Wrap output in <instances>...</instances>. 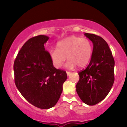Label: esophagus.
I'll use <instances>...</instances> for the list:
<instances>
[{
    "label": "esophagus",
    "mask_w": 127,
    "mask_h": 127,
    "mask_svg": "<svg viewBox=\"0 0 127 127\" xmlns=\"http://www.w3.org/2000/svg\"><path fill=\"white\" fill-rule=\"evenodd\" d=\"M66 73H67V76H69L70 75L71 73L70 72H66Z\"/></svg>",
    "instance_id": "esophagus-1"
}]
</instances>
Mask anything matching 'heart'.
Returning <instances> with one entry per match:
<instances>
[{
  "label": "heart",
  "mask_w": 127,
  "mask_h": 127,
  "mask_svg": "<svg viewBox=\"0 0 127 127\" xmlns=\"http://www.w3.org/2000/svg\"><path fill=\"white\" fill-rule=\"evenodd\" d=\"M93 54V45L87 38L71 36L63 39L57 44V48L51 49L49 55L54 66L60 68L67 59L65 66L73 69L78 65L83 67L88 64Z\"/></svg>",
  "instance_id": "b5f03b06"
}]
</instances>
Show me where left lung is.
I'll return each mask as SVG.
<instances>
[{
	"label": "left lung",
	"instance_id": "1",
	"mask_svg": "<svg viewBox=\"0 0 127 127\" xmlns=\"http://www.w3.org/2000/svg\"><path fill=\"white\" fill-rule=\"evenodd\" d=\"M93 43V54L87 67L78 73L76 92L81 100L93 106L103 100L114 82L115 61L109 45L100 36L84 34Z\"/></svg>",
	"mask_w": 127,
	"mask_h": 127
}]
</instances>
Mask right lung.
Returning <instances> with one entry per match:
<instances>
[{
    "mask_svg": "<svg viewBox=\"0 0 127 127\" xmlns=\"http://www.w3.org/2000/svg\"><path fill=\"white\" fill-rule=\"evenodd\" d=\"M49 37L39 35L29 39L19 51L14 64L15 83L21 95L40 109L54 107L63 91L67 76L54 67L45 49Z\"/></svg>",
    "mask_w": 127,
    "mask_h": 127,
    "instance_id": "obj_1",
    "label": "right lung"
}]
</instances>
